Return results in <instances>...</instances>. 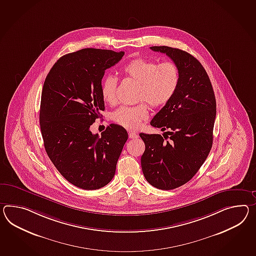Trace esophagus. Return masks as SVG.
<instances>
[{
    "label": "esophagus",
    "mask_w": 256,
    "mask_h": 256,
    "mask_svg": "<svg viewBox=\"0 0 256 256\" xmlns=\"http://www.w3.org/2000/svg\"><path fill=\"white\" fill-rule=\"evenodd\" d=\"M128 137L130 138H137L138 136L137 133L134 132V131H128Z\"/></svg>",
    "instance_id": "esophagus-1"
}]
</instances>
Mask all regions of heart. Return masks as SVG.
Wrapping results in <instances>:
<instances>
[{
  "mask_svg": "<svg viewBox=\"0 0 256 256\" xmlns=\"http://www.w3.org/2000/svg\"><path fill=\"white\" fill-rule=\"evenodd\" d=\"M126 76L138 84V102H146L152 108L168 104L173 98L180 83V70L173 62L157 64L144 58H136L123 69ZM118 78L107 76L100 85V94L106 102H116ZM146 102L137 106H120L112 114V121L128 130L138 128L149 116Z\"/></svg>",
  "mask_w": 256,
  "mask_h": 256,
  "instance_id": "b5f03b06",
  "label": "heart"
}]
</instances>
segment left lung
Wrapping results in <instances>:
<instances>
[{
    "label": "left lung",
    "instance_id": "obj_1",
    "mask_svg": "<svg viewBox=\"0 0 256 256\" xmlns=\"http://www.w3.org/2000/svg\"><path fill=\"white\" fill-rule=\"evenodd\" d=\"M166 54L180 70V83L173 98L152 119L162 135L140 133L145 144L142 168L146 180L169 190L190 180L209 154L216 114L210 78L202 64L185 50L152 46Z\"/></svg>",
    "mask_w": 256,
    "mask_h": 256
}]
</instances>
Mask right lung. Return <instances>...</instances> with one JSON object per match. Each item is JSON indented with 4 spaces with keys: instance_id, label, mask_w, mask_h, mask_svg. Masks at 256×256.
Here are the masks:
<instances>
[{
    "instance_id": "1",
    "label": "right lung",
    "mask_w": 256,
    "mask_h": 256,
    "mask_svg": "<svg viewBox=\"0 0 256 256\" xmlns=\"http://www.w3.org/2000/svg\"><path fill=\"white\" fill-rule=\"evenodd\" d=\"M124 52L86 48L57 60L45 78L40 110L44 147L50 161L71 184L97 190L112 180L128 132L111 124L92 134L90 130L104 111L100 94L107 68Z\"/></svg>"
}]
</instances>
